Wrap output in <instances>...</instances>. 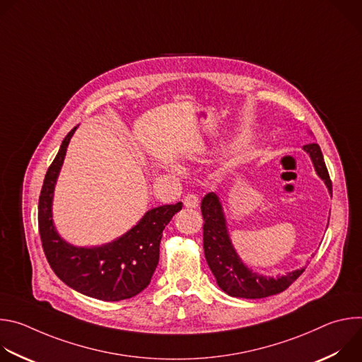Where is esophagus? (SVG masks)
Returning <instances> with one entry per match:
<instances>
[{"label": "esophagus", "mask_w": 362, "mask_h": 362, "mask_svg": "<svg viewBox=\"0 0 362 362\" xmlns=\"http://www.w3.org/2000/svg\"><path fill=\"white\" fill-rule=\"evenodd\" d=\"M183 204L186 206V208L194 209V208H197V206H199V199H197L196 194H186L183 197Z\"/></svg>", "instance_id": "esophagus-1"}]
</instances>
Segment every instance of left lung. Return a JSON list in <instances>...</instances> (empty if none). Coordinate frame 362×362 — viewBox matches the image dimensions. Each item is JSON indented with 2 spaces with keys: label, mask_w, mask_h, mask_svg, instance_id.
<instances>
[{
  "label": "left lung",
  "mask_w": 362,
  "mask_h": 362,
  "mask_svg": "<svg viewBox=\"0 0 362 362\" xmlns=\"http://www.w3.org/2000/svg\"><path fill=\"white\" fill-rule=\"evenodd\" d=\"M303 150L311 156L318 176L325 182L332 194V182L324 162L321 147L317 143L303 146ZM200 211L203 216V250L206 262L216 278L219 288L230 296L259 299L276 295L289 288L305 271V268L293 271L279 278H265L247 269L236 250L233 249L222 206L215 193H208L202 199Z\"/></svg>",
  "instance_id": "left-lung-1"
}]
</instances>
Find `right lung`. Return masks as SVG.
Segmentation results:
<instances>
[{
	"label": "right lung",
	"instance_id": "add662e5",
	"mask_svg": "<svg viewBox=\"0 0 362 362\" xmlns=\"http://www.w3.org/2000/svg\"><path fill=\"white\" fill-rule=\"evenodd\" d=\"M74 127L49 165L38 199V230L47 261L54 274L74 291L100 299L122 300L136 296L148 284L159 264L163 229L182 209V202L148 211L126 235L98 247H76L63 240L51 215L54 185Z\"/></svg>",
	"mask_w": 362,
	"mask_h": 362
}]
</instances>
